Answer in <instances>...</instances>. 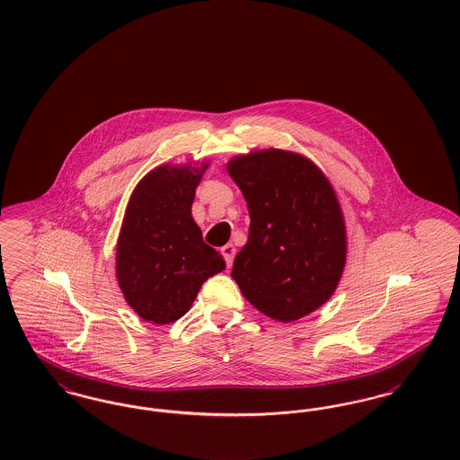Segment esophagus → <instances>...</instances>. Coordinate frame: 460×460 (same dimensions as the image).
<instances>
[{
    "mask_svg": "<svg viewBox=\"0 0 460 460\" xmlns=\"http://www.w3.org/2000/svg\"><path fill=\"white\" fill-rule=\"evenodd\" d=\"M220 252H222L224 261H226V264H227V268H229V266L233 264V261H234V255H236V248H234V244H224V246L220 248Z\"/></svg>",
    "mask_w": 460,
    "mask_h": 460,
    "instance_id": "obj_1",
    "label": "esophagus"
}]
</instances>
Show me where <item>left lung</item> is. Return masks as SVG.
<instances>
[{
  "instance_id": "obj_1",
  "label": "left lung",
  "mask_w": 460,
  "mask_h": 460,
  "mask_svg": "<svg viewBox=\"0 0 460 460\" xmlns=\"http://www.w3.org/2000/svg\"><path fill=\"white\" fill-rule=\"evenodd\" d=\"M227 172L250 216L231 276L255 309L297 322L328 302L342 278L348 236L339 198L323 172L294 151L238 155Z\"/></svg>"
}]
</instances>
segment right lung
<instances>
[{
  "instance_id": "add662e5",
  "label": "right lung",
  "mask_w": 460,
  "mask_h": 460,
  "mask_svg": "<svg viewBox=\"0 0 460 460\" xmlns=\"http://www.w3.org/2000/svg\"><path fill=\"white\" fill-rule=\"evenodd\" d=\"M208 164H160L140 179L128 199L116 243V279L146 322L182 318L201 285L226 268L190 214Z\"/></svg>"
}]
</instances>
